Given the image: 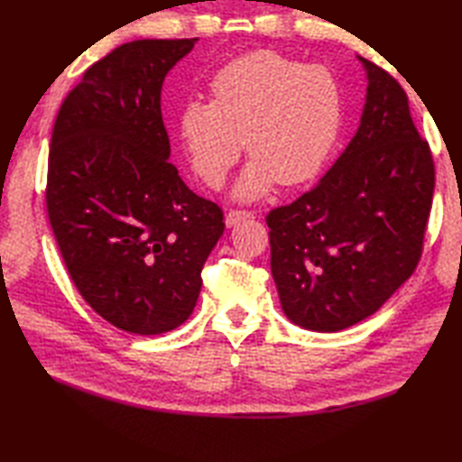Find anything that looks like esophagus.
<instances>
[{
    "label": "esophagus",
    "instance_id": "obj_1",
    "mask_svg": "<svg viewBox=\"0 0 462 462\" xmlns=\"http://www.w3.org/2000/svg\"><path fill=\"white\" fill-rule=\"evenodd\" d=\"M254 217V211H247V209H231L227 213V217H225V223H227V227H235L239 221L243 219H251Z\"/></svg>",
    "mask_w": 462,
    "mask_h": 462
}]
</instances>
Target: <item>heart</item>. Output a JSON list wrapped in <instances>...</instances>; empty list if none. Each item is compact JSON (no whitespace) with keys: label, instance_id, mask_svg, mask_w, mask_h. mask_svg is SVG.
Listing matches in <instances>:
<instances>
[{"label":"heart","instance_id":"b5f03b06","mask_svg":"<svg viewBox=\"0 0 462 462\" xmlns=\"http://www.w3.org/2000/svg\"><path fill=\"white\" fill-rule=\"evenodd\" d=\"M211 97L183 106L180 134L209 188L221 186L247 142L253 160L235 183L239 199L261 198L274 181L294 188L316 178L342 130L344 97L332 70L276 51L229 60L215 73Z\"/></svg>","mask_w":462,"mask_h":462}]
</instances>
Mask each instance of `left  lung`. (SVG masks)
<instances>
[{"mask_svg": "<svg viewBox=\"0 0 462 462\" xmlns=\"http://www.w3.org/2000/svg\"><path fill=\"white\" fill-rule=\"evenodd\" d=\"M360 128L326 176L266 215L271 273L291 322L340 332L372 316L417 269L435 163L402 85L372 60Z\"/></svg>", "mask_w": 462, "mask_h": 462, "instance_id": "left-lung-1", "label": "left lung"}]
</instances>
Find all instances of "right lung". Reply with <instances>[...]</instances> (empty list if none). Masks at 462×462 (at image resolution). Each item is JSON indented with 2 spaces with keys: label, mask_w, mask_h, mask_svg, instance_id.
I'll return each instance as SVG.
<instances>
[{
  "label": "right lung",
  "mask_w": 462,
  "mask_h": 462,
  "mask_svg": "<svg viewBox=\"0 0 462 462\" xmlns=\"http://www.w3.org/2000/svg\"><path fill=\"white\" fill-rule=\"evenodd\" d=\"M198 39H138L88 67L51 134L47 213L80 296L138 336L189 318L223 235L217 203L170 162L162 85Z\"/></svg>",
  "instance_id": "add662e5"
}]
</instances>
